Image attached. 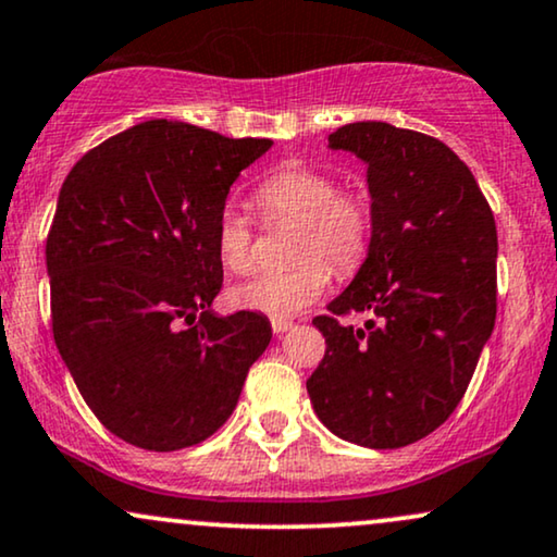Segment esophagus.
<instances>
[{
	"label": "esophagus",
	"mask_w": 557,
	"mask_h": 557,
	"mask_svg": "<svg viewBox=\"0 0 557 557\" xmlns=\"http://www.w3.org/2000/svg\"><path fill=\"white\" fill-rule=\"evenodd\" d=\"M287 329H293V321H287V319H272V331H274V334H285Z\"/></svg>",
	"instance_id": "esophagus-1"
}]
</instances>
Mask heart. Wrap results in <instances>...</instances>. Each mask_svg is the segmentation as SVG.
<instances>
[{"label": "heart", "mask_w": 557, "mask_h": 557, "mask_svg": "<svg viewBox=\"0 0 557 557\" xmlns=\"http://www.w3.org/2000/svg\"><path fill=\"white\" fill-rule=\"evenodd\" d=\"M255 202L267 221H293L300 226L293 244L295 264L236 285L228 293L231 306L267 315H293L321 298L331 283V267L339 274H351L368 259L375 234L370 197L360 187H339V180L326 169H280L257 187ZM215 251L228 272L255 270V231L236 210L218 215Z\"/></svg>", "instance_id": "obj_1"}]
</instances>
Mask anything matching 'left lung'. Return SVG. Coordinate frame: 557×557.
Wrapping results in <instances>:
<instances>
[{
	"instance_id": "left-lung-1",
	"label": "left lung",
	"mask_w": 557,
	"mask_h": 557,
	"mask_svg": "<svg viewBox=\"0 0 557 557\" xmlns=\"http://www.w3.org/2000/svg\"><path fill=\"white\" fill-rule=\"evenodd\" d=\"M368 164L370 255L313 326L326 355L306 388L342 440L398 449L466 396L496 321V221L466 161L440 138L364 121L329 136ZM368 310L364 330L338 319Z\"/></svg>"
}]
</instances>
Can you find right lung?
I'll return each mask as SVG.
<instances>
[{"instance_id":"1","label":"right lung","mask_w":557,"mask_h":557,"mask_svg":"<svg viewBox=\"0 0 557 557\" xmlns=\"http://www.w3.org/2000/svg\"><path fill=\"white\" fill-rule=\"evenodd\" d=\"M270 146L146 121L63 180L46 242L53 339L91 413L133 447L208 440L272 339L264 315L210 311L223 285L218 215Z\"/></svg>"}]
</instances>
